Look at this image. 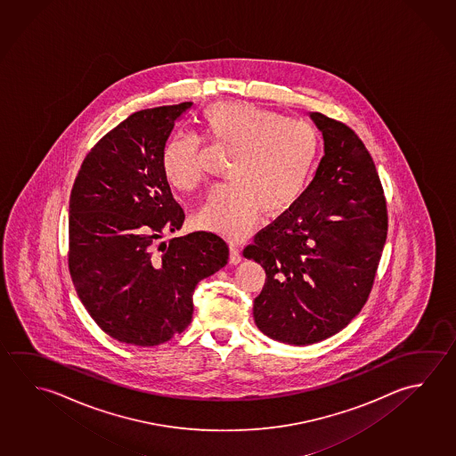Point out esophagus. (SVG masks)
Returning a JSON list of instances; mask_svg holds the SVG:
<instances>
[{
  "label": "esophagus",
  "instance_id": "esophagus-1",
  "mask_svg": "<svg viewBox=\"0 0 456 456\" xmlns=\"http://www.w3.org/2000/svg\"><path fill=\"white\" fill-rule=\"evenodd\" d=\"M229 251H231V255H229V261H231V264H239L240 261H241V255H240L239 248L235 247L233 243H231Z\"/></svg>",
  "mask_w": 456,
  "mask_h": 456
}]
</instances>
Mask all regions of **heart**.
<instances>
[{"label": "heart", "instance_id": "heart-1", "mask_svg": "<svg viewBox=\"0 0 456 456\" xmlns=\"http://www.w3.org/2000/svg\"><path fill=\"white\" fill-rule=\"evenodd\" d=\"M201 128L209 144L231 153L225 176L195 215V223L239 241L253 229L257 213L275 216L299 200L317 167V131L304 121L249 102H216L201 112ZM169 184L192 191L203 179L200 142L176 133L163 151Z\"/></svg>", "mask_w": 456, "mask_h": 456}]
</instances>
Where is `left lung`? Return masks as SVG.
Returning a JSON list of instances; mask_svg holds the SVG:
<instances>
[{"label":"left lung","mask_w":456,"mask_h":456,"mask_svg":"<svg viewBox=\"0 0 456 456\" xmlns=\"http://www.w3.org/2000/svg\"><path fill=\"white\" fill-rule=\"evenodd\" d=\"M325 155L291 208L243 256L265 271L253 315L264 335L307 346L336 335L367 303L387 237L383 185L347 125L312 112Z\"/></svg>","instance_id":"1"}]
</instances>
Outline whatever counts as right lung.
I'll list each match as a JSON object with an SVG mask.
<instances>
[{
	"label": "right lung",
	"instance_id": "add662e5",
	"mask_svg": "<svg viewBox=\"0 0 456 456\" xmlns=\"http://www.w3.org/2000/svg\"><path fill=\"white\" fill-rule=\"evenodd\" d=\"M192 102L129 115L81 163L69 215V271L77 295L107 335L157 346L191 325L193 289L229 259L224 240L184 223L163 171L175 123Z\"/></svg>",
	"mask_w": 456,
	"mask_h": 456
}]
</instances>
